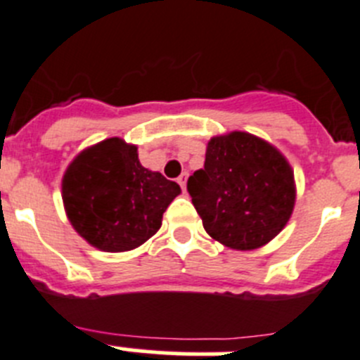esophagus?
<instances>
[{"mask_svg":"<svg viewBox=\"0 0 360 360\" xmlns=\"http://www.w3.org/2000/svg\"><path fill=\"white\" fill-rule=\"evenodd\" d=\"M186 181H188V172H183L179 177H177V183L181 184V188H183V191L186 190Z\"/></svg>","mask_w":360,"mask_h":360,"instance_id":"esophagus-1","label":"esophagus"}]
</instances>
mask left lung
Instances as JSON below:
<instances>
[{
    "label": "left lung",
    "instance_id": "1",
    "mask_svg": "<svg viewBox=\"0 0 360 360\" xmlns=\"http://www.w3.org/2000/svg\"><path fill=\"white\" fill-rule=\"evenodd\" d=\"M188 193L213 240L254 250L274 240L295 206L293 170L274 146L250 133L214 136Z\"/></svg>",
    "mask_w": 360,
    "mask_h": 360
}]
</instances>
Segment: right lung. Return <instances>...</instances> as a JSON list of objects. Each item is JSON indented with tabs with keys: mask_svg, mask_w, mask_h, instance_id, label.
<instances>
[{
	"mask_svg": "<svg viewBox=\"0 0 360 360\" xmlns=\"http://www.w3.org/2000/svg\"><path fill=\"white\" fill-rule=\"evenodd\" d=\"M179 193V184L143 169L136 147L120 139L103 140L79 153L62 181L70 224L104 252H126L146 243Z\"/></svg>",
	"mask_w": 360,
	"mask_h": 360,
	"instance_id": "obj_1",
	"label": "right lung"
}]
</instances>
